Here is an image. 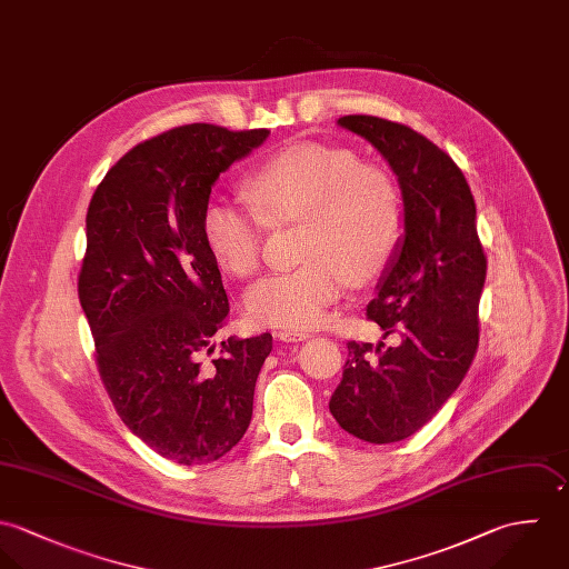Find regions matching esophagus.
I'll return each mask as SVG.
<instances>
[{"label": "esophagus", "instance_id": "34e87169", "mask_svg": "<svg viewBox=\"0 0 569 569\" xmlns=\"http://www.w3.org/2000/svg\"><path fill=\"white\" fill-rule=\"evenodd\" d=\"M274 337L283 342H301L310 339L308 332H297V330H279V332H274Z\"/></svg>", "mask_w": 569, "mask_h": 569}]
</instances>
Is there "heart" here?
Here are the masks:
<instances>
[{
    "mask_svg": "<svg viewBox=\"0 0 569 569\" xmlns=\"http://www.w3.org/2000/svg\"><path fill=\"white\" fill-rule=\"evenodd\" d=\"M243 196L252 211L211 204L202 216L204 246L230 274L259 270L266 227L301 224L303 263L261 279L246 297L250 319L268 328L319 326L349 279L367 283L387 268L402 230L391 176L335 144L299 142L274 153L243 180Z\"/></svg>",
    "mask_w": 569,
    "mask_h": 569,
    "instance_id": "1",
    "label": "heart"
}]
</instances>
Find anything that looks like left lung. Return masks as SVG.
<instances>
[{
  "mask_svg": "<svg viewBox=\"0 0 569 569\" xmlns=\"http://www.w3.org/2000/svg\"><path fill=\"white\" fill-rule=\"evenodd\" d=\"M339 124L367 138L398 176L405 237L367 306V319L398 345L347 342L330 411L353 438L391 445L420 431L470 369L488 263L470 187L447 151L378 116H342Z\"/></svg>",
  "mask_w": 569,
  "mask_h": 569,
  "instance_id": "1",
  "label": "left lung"
}]
</instances>
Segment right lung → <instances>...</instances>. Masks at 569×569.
<instances>
[{
	"mask_svg": "<svg viewBox=\"0 0 569 569\" xmlns=\"http://www.w3.org/2000/svg\"><path fill=\"white\" fill-rule=\"evenodd\" d=\"M193 122L129 149L86 218L79 301L103 387L124 427L182 466L211 463L243 438L272 337L211 339L227 290L202 239L213 182L268 138Z\"/></svg>",
	"mask_w": 569,
	"mask_h": 569,
	"instance_id": "obj_1",
	"label": "right lung"
}]
</instances>
